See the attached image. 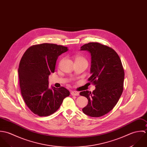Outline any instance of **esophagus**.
<instances>
[{"label": "esophagus", "mask_w": 147, "mask_h": 147, "mask_svg": "<svg viewBox=\"0 0 147 147\" xmlns=\"http://www.w3.org/2000/svg\"><path fill=\"white\" fill-rule=\"evenodd\" d=\"M71 95H73V96H78V95H80V92H78V91H71Z\"/></svg>", "instance_id": "esophagus-1"}]
</instances>
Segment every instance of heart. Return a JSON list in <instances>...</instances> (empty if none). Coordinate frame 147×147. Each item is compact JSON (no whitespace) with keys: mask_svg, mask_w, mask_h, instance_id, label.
I'll return each mask as SVG.
<instances>
[{"mask_svg":"<svg viewBox=\"0 0 147 147\" xmlns=\"http://www.w3.org/2000/svg\"><path fill=\"white\" fill-rule=\"evenodd\" d=\"M76 61H84L88 63L87 59H85V57L81 55H77L76 56Z\"/></svg>","mask_w":147,"mask_h":147,"instance_id":"heart-1","label":"heart"}]
</instances>
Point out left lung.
I'll return each mask as SVG.
<instances>
[{"label": "left lung", "mask_w": 147, "mask_h": 147, "mask_svg": "<svg viewBox=\"0 0 147 147\" xmlns=\"http://www.w3.org/2000/svg\"><path fill=\"white\" fill-rule=\"evenodd\" d=\"M91 54V62L88 81L95 85L91 92L88 90L80 95L88 99L82 109L91 117H100L110 112L123 92L124 71L117 53L111 48L98 42H89L81 47Z\"/></svg>", "instance_id": "1"}]
</instances>
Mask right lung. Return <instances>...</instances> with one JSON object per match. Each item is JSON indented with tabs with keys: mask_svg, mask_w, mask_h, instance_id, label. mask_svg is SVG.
<instances>
[{
	"mask_svg": "<svg viewBox=\"0 0 147 147\" xmlns=\"http://www.w3.org/2000/svg\"><path fill=\"white\" fill-rule=\"evenodd\" d=\"M66 47L44 43L30 47L21 59L18 69L23 98L34 114L47 117L55 113L70 92L63 87L49 88L48 78L54 73L58 57L67 52Z\"/></svg>",
	"mask_w": 147,
	"mask_h": 147,
	"instance_id": "right-lung-1",
	"label": "right lung"
}]
</instances>
